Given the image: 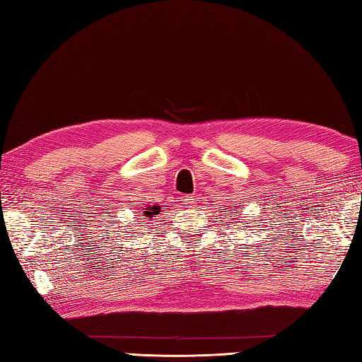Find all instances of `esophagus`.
<instances>
[{"instance_id":"obj_1","label":"esophagus","mask_w":362,"mask_h":362,"mask_svg":"<svg viewBox=\"0 0 362 362\" xmlns=\"http://www.w3.org/2000/svg\"><path fill=\"white\" fill-rule=\"evenodd\" d=\"M185 205L187 208H194L195 206V199L194 197H185Z\"/></svg>"}]
</instances>
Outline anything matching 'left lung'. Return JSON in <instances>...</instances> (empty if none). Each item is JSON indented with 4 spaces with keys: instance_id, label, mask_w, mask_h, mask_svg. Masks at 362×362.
I'll list each match as a JSON object with an SVG mask.
<instances>
[{
    "instance_id": "1",
    "label": "left lung",
    "mask_w": 362,
    "mask_h": 362,
    "mask_svg": "<svg viewBox=\"0 0 362 362\" xmlns=\"http://www.w3.org/2000/svg\"><path fill=\"white\" fill-rule=\"evenodd\" d=\"M242 210H243V205H242V206H235V210H232V208H230V206H229V208H227V211H235V214H237V216H238V218H240V213H242ZM223 216H224V218H227V213H224V214H223ZM245 224H248V223H246V221H245ZM243 227H245V226H243Z\"/></svg>"
}]
</instances>
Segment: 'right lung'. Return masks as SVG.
I'll use <instances>...</instances> for the list:
<instances>
[{
    "instance_id": "right-lung-1",
    "label": "right lung",
    "mask_w": 362,
    "mask_h": 362,
    "mask_svg": "<svg viewBox=\"0 0 362 362\" xmlns=\"http://www.w3.org/2000/svg\"><path fill=\"white\" fill-rule=\"evenodd\" d=\"M141 219L143 221H139V223L141 224H144L146 221H151L152 218H156L158 213H160V206H157V205H148L146 208H141Z\"/></svg>"
}]
</instances>
